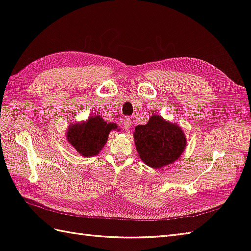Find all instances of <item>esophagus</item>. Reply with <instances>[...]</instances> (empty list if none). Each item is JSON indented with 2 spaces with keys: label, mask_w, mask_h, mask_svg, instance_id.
<instances>
[{
  "label": "esophagus",
  "mask_w": 251,
  "mask_h": 251,
  "mask_svg": "<svg viewBox=\"0 0 251 251\" xmlns=\"http://www.w3.org/2000/svg\"><path fill=\"white\" fill-rule=\"evenodd\" d=\"M124 126H125L126 130H127V131H130V128L132 127V119L128 116L124 118Z\"/></svg>",
  "instance_id": "esophagus-1"
}]
</instances>
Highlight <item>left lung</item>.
<instances>
[{
  "mask_svg": "<svg viewBox=\"0 0 251 251\" xmlns=\"http://www.w3.org/2000/svg\"><path fill=\"white\" fill-rule=\"evenodd\" d=\"M134 139L141 160L153 169L177 160L186 146L182 128L157 115L151 116L147 125L135 127Z\"/></svg>",
  "mask_w": 251,
  "mask_h": 251,
  "instance_id": "left-lung-1",
  "label": "left lung"
}]
</instances>
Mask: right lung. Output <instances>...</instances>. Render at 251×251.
Segmentation results:
<instances>
[{
  "mask_svg": "<svg viewBox=\"0 0 251 251\" xmlns=\"http://www.w3.org/2000/svg\"><path fill=\"white\" fill-rule=\"evenodd\" d=\"M116 127L115 124H107L97 115L90 117L87 123L71 126L67 137L71 146L82 156H95L107 142L110 131Z\"/></svg>",
  "mask_w": 251,
  "mask_h": 251,
  "instance_id": "add662e5",
  "label": "right lung"
}]
</instances>
